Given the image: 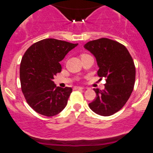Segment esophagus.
Listing matches in <instances>:
<instances>
[{
  "mask_svg": "<svg viewBox=\"0 0 153 153\" xmlns=\"http://www.w3.org/2000/svg\"><path fill=\"white\" fill-rule=\"evenodd\" d=\"M75 89H76V90H83V89H84V88L82 87H75Z\"/></svg>",
  "mask_w": 153,
  "mask_h": 153,
  "instance_id": "esophagus-1",
  "label": "esophagus"
}]
</instances>
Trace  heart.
Returning a JSON list of instances; mask_svg holds the SVG:
<instances>
[{"mask_svg":"<svg viewBox=\"0 0 153 153\" xmlns=\"http://www.w3.org/2000/svg\"><path fill=\"white\" fill-rule=\"evenodd\" d=\"M83 55H85V54H83Z\"/></svg>","mask_w":153,"mask_h":153,"instance_id":"b5f03b06","label":"heart"}]
</instances>
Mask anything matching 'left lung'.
<instances>
[{
    "label": "left lung",
    "mask_w": 153,
    "mask_h": 153,
    "mask_svg": "<svg viewBox=\"0 0 153 153\" xmlns=\"http://www.w3.org/2000/svg\"><path fill=\"white\" fill-rule=\"evenodd\" d=\"M96 57L100 79L105 78V89H93L96 98L89 104L90 109L101 116H111L125 105L133 91L135 66L127 48L120 42L102 38L84 45Z\"/></svg>",
    "instance_id": "1"
}]
</instances>
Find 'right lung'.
Wrapping results in <instances>:
<instances>
[{"instance_id": "add662e5", "label": "right lung", "mask_w": 153, "mask_h": 153, "mask_svg": "<svg viewBox=\"0 0 153 153\" xmlns=\"http://www.w3.org/2000/svg\"><path fill=\"white\" fill-rule=\"evenodd\" d=\"M78 44L45 39L33 44L20 65L22 90L28 105L39 114L53 117L67 105L71 87H57L54 77L61 72L60 62Z\"/></svg>"}]
</instances>
